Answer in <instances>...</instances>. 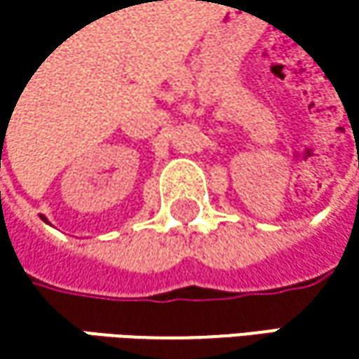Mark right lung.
<instances>
[{
    "label": "right lung",
    "instance_id": "obj_1",
    "mask_svg": "<svg viewBox=\"0 0 359 359\" xmlns=\"http://www.w3.org/2000/svg\"><path fill=\"white\" fill-rule=\"evenodd\" d=\"M0 158H1V151H0ZM0 166H1V164H0ZM41 218H43V216H41ZM43 220H45V218H43Z\"/></svg>",
    "mask_w": 359,
    "mask_h": 359
}]
</instances>
